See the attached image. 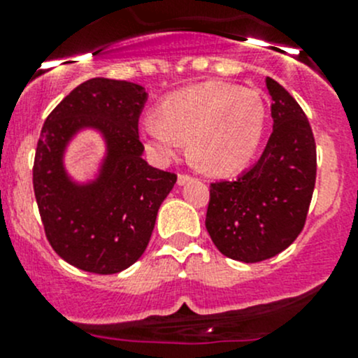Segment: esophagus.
Segmentation results:
<instances>
[{
  "instance_id": "34e87169",
  "label": "esophagus",
  "mask_w": 358,
  "mask_h": 358,
  "mask_svg": "<svg viewBox=\"0 0 358 358\" xmlns=\"http://www.w3.org/2000/svg\"><path fill=\"white\" fill-rule=\"evenodd\" d=\"M190 180H192V176L185 175V173H180L178 180H176V183H178V185H185V183H189Z\"/></svg>"
}]
</instances>
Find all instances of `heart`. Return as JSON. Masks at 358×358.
Here are the masks:
<instances>
[{
  "mask_svg": "<svg viewBox=\"0 0 358 358\" xmlns=\"http://www.w3.org/2000/svg\"><path fill=\"white\" fill-rule=\"evenodd\" d=\"M143 126V140L157 162L173 161L190 142L192 156L216 175H230L251 161L259 145L265 107L255 90L202 83L166 96Z\"/></svg>",
  "mask_w": 358,
  "mask_h": 358,
  "instance_id": "heart-1",
  "label": "heart"
}]
</instances>
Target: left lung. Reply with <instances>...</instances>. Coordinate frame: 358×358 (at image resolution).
Instances as JSON below:
<instances>
[{
	"mask_svg": "<svg viewBox=\"0 0 358 358\" xmlns=\"http://www.w3.org/2000/svg\"><path fill=\"white\" fill-rule=\"evenodd\" d=\"M273 129L262 157L232 182L211 183L206 229L227 258L268 259L289 248L305 227L317 176L312 126L299 103L272 78Z\"/></svg>",
	"mask_w": 358,
	"mask_h": 358,
	"instance_id": "obj_1",
	"label": "left lung"
}]
</instances>
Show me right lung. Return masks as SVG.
<instances>
[{"label":"right lung","mask_w":358,"mask_h":358,"mask_svg":"<svg viewBox=\"0 0 358 358\" xmlns=\"http://www.w3.org/2000/svg\"><path fill=\"white\" fill-rule=\"evenodd\" d=\"M145 102L143 86L93 78L72 90L43 124L32 168L36 202L46 239L76 268L110 275L131 266L176 183L175 173L142 159L138 117ZM85 127L101 131L108 152L95 180L76 184L63 152Z\"/></svg>","instance_id":"add662e5"}]
</instances>
